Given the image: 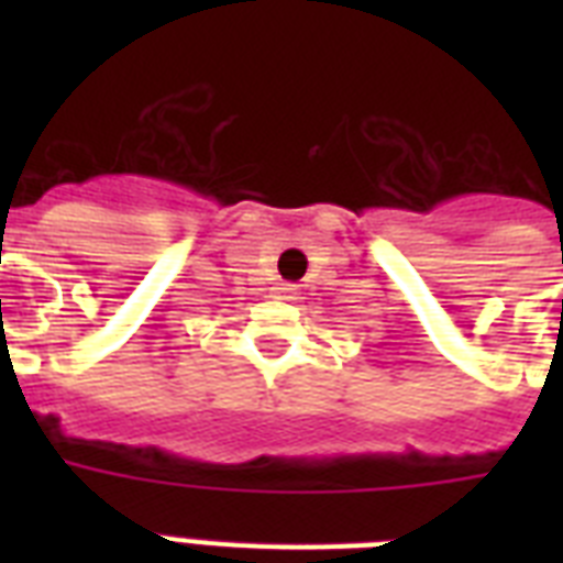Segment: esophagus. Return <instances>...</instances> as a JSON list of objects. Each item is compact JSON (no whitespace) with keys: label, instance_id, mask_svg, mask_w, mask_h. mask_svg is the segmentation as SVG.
<instances>
[{"label":"esophagus","instance_id":"1","mask_svg":"<svg viewBox=\"0 0 563 563\" xmlns=\"http://www.w3.org/2000/svg\"><path fill=\"white\" fill-rule=\"evenodd\" d=\"M274 295H277V298H291V295H295V289H291L289 283H277V286H274Z\"/></svg>","mask_w":563,"mask_h":563}]
</instances>
